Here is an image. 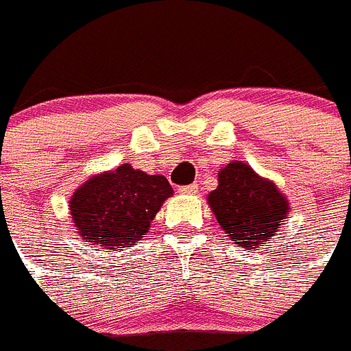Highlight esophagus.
Returning <instances> with one entry per match:
<instances>
[{"label":"esophagus","mask_w":351,"mask_h":351,"mask_svg":"<svg viewBox=\"0 0 351 351\" xmlns=\"http://www.w3.org/2000/svg\"><path fill=\"white\" fill-rule=\"evenodd\" d=\"M182 194H196L198 193V184H191V185H184V187H180Z\"/></svg>","instance_id":"esophagus-1"}]
</instances>
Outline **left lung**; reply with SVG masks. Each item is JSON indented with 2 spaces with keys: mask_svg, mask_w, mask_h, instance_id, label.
<instances>
[{
  "mask_svg": "<svg viewBox=\"0 0 351 351\" xmlns=\"http://www.w3.org/2000/svg\"><path fill=\"white\" fill-rule=\"evenodd\" d=\"M217 180V189L208 194V205L221 228L246 250L266 244L289 210L280 191L237 160L223 167Z\"/></svg>",
  "mask_w": 351,
  "mask_h": 351,
  "instance_id": "8db88e82",
  "label": "left lung"
}]
</instances>
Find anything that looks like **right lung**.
I'll return each instance as SVG.
<instances>
[{
  "label": "right lung",
  "mask_w": 351,
  "mask_h": 351,
  "mask_svg": "<svg viewBox=\"0 0 351 351\" xmlns=\"http://www.w3.org/2000/svg\"><path fill=\"white\" fill-rule=\"evenodd\" d=\"M171 194L167 178L123 164L85 182L71 198V216L76 230L96 248H130L148 234Z\"/></svg>",
  "instance_id": "1"
}]
</instances>
